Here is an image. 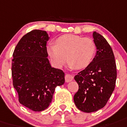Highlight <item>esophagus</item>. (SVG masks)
<instances>
[{
  "label": "esophagus",
  "instance_id": "obj_1",
  "mask_svg": "<svg viewBox=\"0 0 127 127\" xmlns=\"http://www.w3.org/2000/svg\"><path fill=\"white\" fill-rule=\"evenodd\" d=\"M64 77H65V81L66 83H69V82L72 81L73 79V77L72 75L69 74V73H66Z\"/></svg>",
  "mask_w": 127,
  "mask_h": 127
}]
</instances>
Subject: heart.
<instances>
[{
  "mask_svg": "<svg viewBox=\"0 0 127 127\" xmlns=\"http://www.w3.org/2000/svg\"><path fill=\"white\" fill-rule=\"evenodd\" d=\"M95 50L92 39L72 34L61 36L57 44L50 43L48 46V53L57 66H63L68 58L70 66L77 68H85L91 63Z\"/></svg>",
  "mask_w": 127,
  "mask_h": 127,
  "instance_id": "obj_1",
  "label": "heart"
}]
</instances>
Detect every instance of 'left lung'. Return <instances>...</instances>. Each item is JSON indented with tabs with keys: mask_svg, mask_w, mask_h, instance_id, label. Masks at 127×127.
Wrapping results in <instances>:
<instances>
[{
	"mask_svg": "<svg viewBox=\"0 0 127 127\" xmlns=\"http://www.w3.org/2000/svg\"><path fill=\"white\" fill-rule=\"evenodd\" d=\"M97 49L92 61L74 77L79 85L73 101L79 110L93 112L103 108L115 88L117 71L112 49L106 39L93 33Z\"/></svg>",
	"mask_w": 127,
	"mask_h": 127,
	"instance_id": "1",
	"label": "left lung"
}]
</instances>
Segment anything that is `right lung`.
<instances>
[{
  "label": "right lung",
  "instance_id": "obj_1",
  "mask_svg": "<svg viewBox=\"0 0 127 127\" xmlns=\"http://www.w3.org/2000/svg\"><path fill=\"white\" fill-rule=\"evenodd\" d=\"M46 31L34 30L21 38L13 54V85L19 103L35 112L42 111L52 102L55 88L64 83V73L51 66Z\"/></svg>",
  "mask_w": 127,
  "mask_h": 127
}]
</instances>
